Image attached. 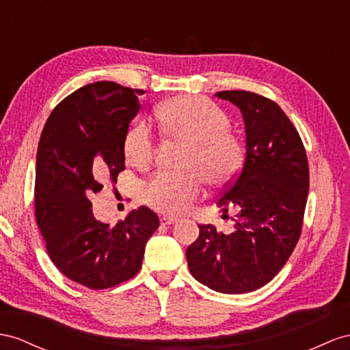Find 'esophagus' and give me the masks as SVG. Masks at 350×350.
<instances>
[{
    "instance_id": "1",
    "label": "esophagus",
    "mask_w": 350,
    "mask_h": 350,
    "mask_svg": "<svg viewBox=\"0 0 350 350\" xmlns=\"http://www.w3.org/2000/svg\"><path fill=\"white\" fill-rule=\"evenodd\" d=\"M159 221H161V225L168 226V225H173V223H176L177 219L176 217H170V216H163V217L159 219Z\"/></svg>"
}]
</instances>
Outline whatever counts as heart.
<instances>
[{
	"mask_svg": "<svg viewBox=\"0 0 350 350\" xmlns=\"http://www.w3.org/2000/svg\"><path fill=\"white\" fill-rule=\"evenodd\" d=\"M155 120L168 139L187 143L183 173H158L143 189L152 208L180 216L202 198L205 183L220 187L230 183L243 167L244 149L229 129V118L202 96H177L161 103ZM124 155L139 170L152 165L157 145L150 129L137 122L125 134Z\"/></svg>",
	"mask_w": 350,
	"mask_h": 350,
	"instance_id": "obj_1",
	"label": "heart"
}]
</instances>
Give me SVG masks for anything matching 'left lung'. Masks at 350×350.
<instances>
[{"mask_svg": "<svg viewBox=\"0 0 350 350\" xmlns=\"http://www.w3.org/2000/svg\"><path fill=\"white\" fill-rule=\"evenodd\" d=\"M216 96L238 106L245 124L244 165L217 200L225 213L238 210L235 229L226 235L200 225L186 258L196 281L219 293L243 294L273 280L295 248L309 165L297 130L273 100L244 90Z\"/></svg>", "mask_w": 350, "mask_h": 350, "instance_id": "1", "label": "left lung"}]
</instances>
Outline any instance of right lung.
<instances>
[{"label":"right lung","mask_w":350,"mask_h":350,"mask_svg":"<svg viewBox=\"0 0 350 350\" xmlns=\"http://www.w3.org/2000/svg\"><path fill=\"white\" fill-rule=\"evenodd\" d=\"M145 92L111 81L88 84L62 100L44 125L35 174V219L51 262L70 281L103 290L136 275L159 226L142 205L111 226L97 220L93 193L125 168L124 139Z\"/></svg>","instance_id":"right-lung-1"}]
</instances>
